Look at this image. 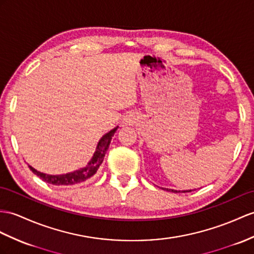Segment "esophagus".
<instances>
[{
	"instance_id": "1",
	"label": "esophagus",
	"mask_w": 254,
	"mask_h": 254,
	"mask_svg": "<svg viewBox=\"0 0 254 254\" xmlns=\"http://www.w3.org/2000/svg\"><path fill=\"white\" fill-rule=\"evenodd\" d=\"M137 121V116H135L133 113H129L125 117H124V125H133V124Z\"/></svg>"
}]
</instances>
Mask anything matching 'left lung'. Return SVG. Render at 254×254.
<instances>
[{
  "label": "left lung",
  "mask_w": 254,
  "mask_h": 254,
  "mask_svg": "<svg viewBox=\"0 0 254 254\" xmlns=\"http://www.w3.org/2000/svg\"><path fill=\"white\" fill-rule=\"evenodd\" d=\"M163 190H166L168 191H174V193H180L181 190H170V189H163ZM187 191H191V190H182V193H187Z\"/></svg>",
  "instance_id": "left-lung-1"
}]
</instances>
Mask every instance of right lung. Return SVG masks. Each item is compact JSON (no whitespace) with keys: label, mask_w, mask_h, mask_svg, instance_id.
I'll return each mask as SVG.
<instances>
[{"label":"right lung","mask_w":254,"mask_h":254,"mask_svg":"<svg viewBox=\"0 0 254 254\" xmlns=\"http://www.w3.org/2000/svg\"><path fill=\"white\" fill-rule=\"evenodd\" d=\"M117 128H119V126H116L115 128L112 129V130H110L109 132L102 135V138L99 140L98 144L96 146V151L94 153V155H92L87 165L83 167V168H79L78 170L72 171V172H67V174H64V175H47V174H44V172L38 171L36 169H34L32 166L28 165L29 168L34 175L41 178L43 181L53 185H73V184L88 180V179H90L92 176H95L97 170L99 169V167H100V165L102 164L104 155H106V153L111 143V140H112V137L116 132Z\"/></svg>","instance_id":"add662e5"}]
</instances>
